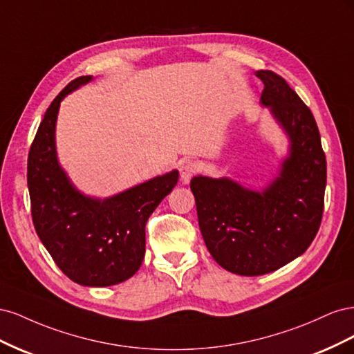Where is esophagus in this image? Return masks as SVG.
<instances>
[{"label": "esophagus", "instance_id": "esophagus-1", "mask_svg": "<svg viewBox=\"0 0 354 354\" xmlns=\"http://www.w3.org/2000/svg\"><path fill=\"white\" fill-rule=\"evenodd\" d=\"M198 169H199V165L195 162V160H192V159L181 160L180 177H181V180H183V183H187V181L192 178V176H194Z\"/></svg>", "mask_w": 354, "mask_h": 354}]
</instances>
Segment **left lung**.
I'll use <instances>...</instances> for the list:
<instances>
[{"label":"left lung","instance_id":"1","mask_svg":"<svg viewBox=\"0 0 354 354\" xmlns=\"http://www.w3.org/2000/svg\"><path fill=\"white\" fill-rule=\"evenodd\" d=\"M255 75L264 84L260 104L288 143L274 177L259 190L226 176L190 180L209 254L241 276L272 273L306 252L322 220L326 187V159L312 112L279 75Z\"/></svg>","mask_w":354,"mask_h":354}]
</instances>
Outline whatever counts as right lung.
Listing matches in <instances>:
<instances>
[{"label":"right lung","mask_w":354,"mask_h":354,"mask_svg":"<svg viewBox=\"0 0 354 354\" xmlns=\"http://www.w3.org/2000/svg\"><path fill=\"white\" fill-rule=\"evenodd\" d=\"M93 80H73L51 102L29 151L28 189L37 234L59 269L75 283L100 288L140 269L146 221L177 185L178 169L108 198L85 195L73 185L57 158V115L62 100Z\"/></svg>","instance_id":"1"}]
</instances>
